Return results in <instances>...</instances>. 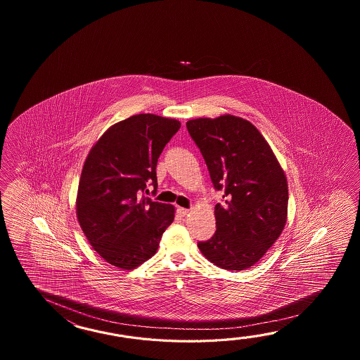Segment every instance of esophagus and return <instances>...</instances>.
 <instances>
[{
  "label": "esophagus",
  "instance_id": "1",
  "mask_svg": "<svg viewBox=\"0 0 360 360\" xmlns=\"http://www.w3.org/2000/svg\"><path fill=\"white\" fill-rule=\"evenodd\" d=\"M177 214H180L181 217H184V216L189 214V210H188V208H183V207H179V208H177Z\"/></svg>",
  "mask_w": 360,
  "mask_h": 360
}]
</instances>
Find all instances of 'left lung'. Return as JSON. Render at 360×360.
I'll return each instance as SVG.
<instances>
[{
  "label": "left lung",
  "mask_w": 360,
  "mask_h": 360,
  "mask_svg": "<svg viewBox=\"0 0 360 360\" xmlns=\"http://www.w3.org/2000/svg\"><path fill=\"white\" fill-rule=\"evenodd\" d=\"M224 203L214 206L216 233L198 248L225 270L251 268L282 234L288 214V183L268 141L237 115L186 122Z\"/></svg>",
  "instance_id": "8db88e82"
}]
</instances>
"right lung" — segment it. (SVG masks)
<instances>
[{
  "mask_svg": "<svg viewBox=\"0 0 360 360\" xmlns=\"http://www.w3.org/2000/svg\"><path fill=\"white\" fill-rule=\"evenodd\" d=\"M181 123L136 115L112 124L86 157L77 191L79 226L110 265L132 270L157 252L175 217L172 205L144 197L157 189L155 167Z\"/></svg>",
  "mask_w": 360,
  "mask_h": 360,
  "instance_id": "right-lung-1",
  "label": "right lung"
}]
</instances>
